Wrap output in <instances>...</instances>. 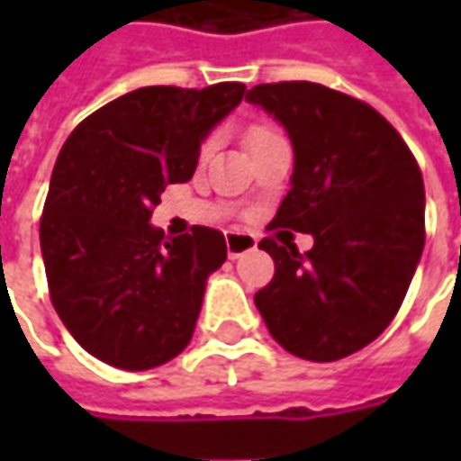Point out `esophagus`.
<instances>
[{
  "label": "esophagus",
  "instance_id": "esophagus-1",
  "mask_svg": "<svg viewBox=\"0 0 461 461\" xmlns=\"http://www.w3.org/2000/svg\"><path fill=\"white\" fill-rule=\"evenodd\" d=\"M225 246H228V257L239 258L257 249V239L249 236V233H236V230H230V233H225Z\"/></svg>",
  "mask_w": 461,
  "mask_h": 461
}]
</instances>
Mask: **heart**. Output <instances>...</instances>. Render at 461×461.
<instances>
[{"label":"heart","instance_id":"heart-1","mask_svg":"<svg viewBox=\"0 0 461 461\" xmlns=\"http://www.w3.org/2000/svg\"><path fill=\"white\" fill-rule=\"evenodd\" d=\"M269 133H272L269 128H254V131L249 133V140H257V138H261V135H269ZM207 149H210V146H207ZM207 149H204V151H207Z\"/></svg>","mask_w":461,"mask_h":461}]
</instances>
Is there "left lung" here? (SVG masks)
<instances>
[{"label": "left lung", "instance_id": "obj_1", "mask_svg": "<svg viewBox=\"0 0 461 461\" xmlns=\"http://www.w3.org/2000/svg\"><path fill=\"white\" fill-rule=\"evenodd\" d=\"M287 131L290 192L272 225L312 236L264 239L272 282L254 294L272 339L308 362H336L372 344L402 305L423 254V176L405 140L359 99L312 81L249 89Z\"/></svg>", "mask_w": 461, "mask_h": 461}]
</instances>
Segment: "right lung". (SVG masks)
<instances>
[{
    "label": "right lung",
    "instance_id": "obj_1",
    "mask_svg": "<svg viewBox=\"0 0 461 461\" xmlns=\"http://www.w3.org/2000/svg\"><path fill=\"white\" fill-rule=\"evenodd\" d=\"M246 86H143L81 120L50 174L41 251L53 308L99 362L143 372L189 344L207 276L228 246L194 225L164 239L151 225L167 185L189 182L204 138Z\"/></svg>",
    "mask_w": 461,
    "mask_h": 461
}]
</instances>
